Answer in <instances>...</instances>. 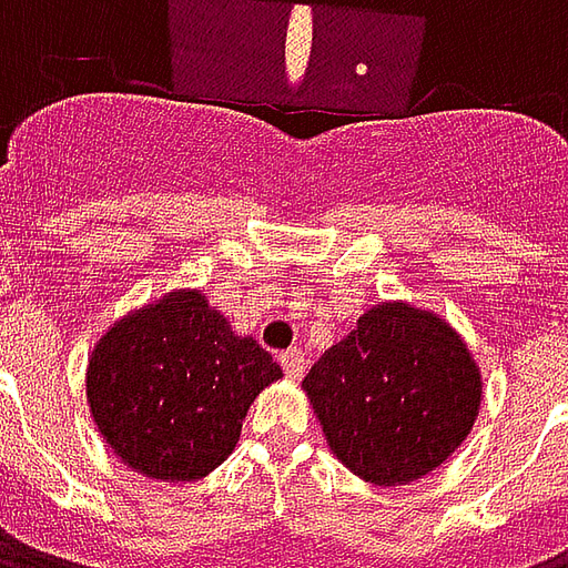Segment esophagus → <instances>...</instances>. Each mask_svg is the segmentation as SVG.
I'll use <instances>...</instances> for the list:
<instances>
[{
    "label": "esophagus",
    "instance_id": "34e87169",
    "mask_svg": "<svg viewBox=\"0 0 568 568\" xmlns=\"http://www.w3.org/2000/svg\"><path fill=\"white\" fill-rule=\"evenodd\" d=\"M280 365H283L285 377L297 381V377H304V371H307V356H304V349L292 346V349H285L283 356H280Z\"/></svg>",
    "mask_w": 568,
    "mask_h": 568
}]
</instances>
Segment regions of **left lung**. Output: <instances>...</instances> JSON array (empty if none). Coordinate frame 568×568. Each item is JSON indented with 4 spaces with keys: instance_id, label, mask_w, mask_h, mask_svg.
I'll return each mask as SVG.
<instances>
[{
    "instance_id": "obj_1",
    "label": "left lung",
    "mask_w": 568,
    "mask_h": 568,
    "mask_svg": "<svg viewBox=\"0 0 568 568\" xmlns=\"http://www.w3.org/2000/svg\"><path fill=\"white\" fill-rule=\"evenodd\" d=\"M334 456L381 487L435 471L471 432L480 371L435 313L381 304L304 377Z\"/></svg>"
}]
</instances>
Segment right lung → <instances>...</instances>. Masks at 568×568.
I'll return each instance as SVG.
<instances>
[{
  "label": "right lung",
  "mask_w": 568,
  "mask_h": 568,
  "mask_svg": "<svg viewBox=\"0 0 568 568\" xmlns=\"http://www.w3.org/2000/svg\"><path fill=\"white\" fill-rule=\"evenodd\" d=\"M283 371L200 292H170L97 344L88 398L105 444L142 475L194 480L236 447L248 405Z\"/></svg>",
  "instance_id": "1"
}]
</instances>
